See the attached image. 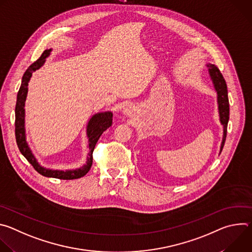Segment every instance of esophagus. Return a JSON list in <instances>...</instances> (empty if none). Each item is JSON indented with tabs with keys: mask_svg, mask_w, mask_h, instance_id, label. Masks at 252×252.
<instances>
[{
	"mask_svg": "<svg viewBox=\"0 0 252 252\" xmlns=\"http://www.w3.org/2000/svg\"><path fill=\"white\" fill-rule=\"evenodd\" d=\"M132 110H131V107H126V110H124V114L126 115V116H127V117H130L131 116V112Z\"/></svg>",
	"mask_w": 252,
	"mask_h": 252,
	"instance_id": "obj_1",
	"label": "esophagus"
}]
</instances>
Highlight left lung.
Instances as JSON below:
<instances>
[{"instance_id":"8db88e82","label":"left lung","mask_w":252,"mask_h":252,"mask_svg":"<svg viewBox=\"0 0 252 252\" xmlns=\"http://www.w3.org/2000/svg\"><path fill=\"white\" fill-rule=\"evenodd\" d=\"M206 65L208 67V73L212 80L215 91L218 93L220 120L221 125L223 126V135H222V141L220 146V153H221L225 142V138H226L227 124L229 120V101H228V95H227V87H226L225 80L223 79V76L221 75L219 67L212 63H207Z\"/></svg>"}]
</instances>
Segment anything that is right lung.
Returning <instances> with one entry per match:
<instances>
[{"label":"right lung","instance_id":"right-lung-1","mask_svg":"<svg viewBox=\"0 0 252 252\" xmlns=\"http://www.w3.org/2000/svg\"><path fill=\"white\" fill-rule=\"evenodd\" d=\"M52 49H47L44 51L42 56L32 63L28 69L25 71V74L22 79V84L17 95V103H16V121H15V133L18 148L21 154L27 158V160L32 165V167L37 170L40 174L47 177H54L59 179H77L84 175H86L91 166L93 164V152L94 147L104 130L109 128L113 124V113L105 112L98 113L94 115L87 126V135L89 138V154L87 158V163L77 169H69V170H58V169H50L42 166L37 158L32 155L28 142L26 140V130H25V101L28 94V86L31 80V77L34 70L40 68L46 62V59L50 56Z\"/></svg>","mask_w":252,"mask_h":252}]
</instances>
